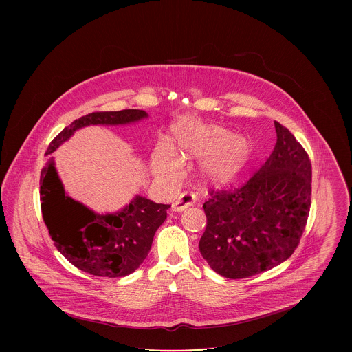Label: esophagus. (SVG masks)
<instances>
[{
  "label": "esophagus",
  "instance_id": "obj_1",
  "mask_svg": "<svg viewBox=\"0 0 352 352\" xmlns=\"http://www.w3.org/2000/svg\"><path fill=\"white\" fill-rule=\"evenodd\" d=\"M195 199H197L195 194H192V192H184L175 201H173L171 210L175 211V212H182L186 208L191 207L195 203Z\"/></svg>",
  "mask_w": 352,
  "mask_h": 352
}]
</instances>
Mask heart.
Instances as JSON below:
<instances>
[{"mask_svg": "<svg viewBox=\"0 0 352 352\" xmlns=\"http://www.w3.org/2000/svg\"><path fill=\"white\" fill-rule=\"evenodd\" d=\"M171 151L157 148L151 164L154 171L164 178H175L181 162L201 159L199 174L212 184H226L240 174L252 154V144L244 135L201 121L184 118L173 128Z\"/></svg>", "mask_w": 352, "mask_h": 352, "instance_id": "1", "label": "heart"}]
</instances>
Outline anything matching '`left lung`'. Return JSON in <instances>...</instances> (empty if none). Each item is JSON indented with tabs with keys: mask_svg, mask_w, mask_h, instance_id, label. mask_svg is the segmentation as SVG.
Wrapping results in <instances>:
<instances>
[{
	"mask_svg": "<svg viewBox=\"0 0 352 352\" xmlns=\"http://www.w3.org/2000/svg\"><path fill=\"white\" fill-rule=\"evenodd\" d=\"M267 162L234 191L210 192L199 251L227 278H245L284 263L300 244L311 204V162L296 137L274 121Z\"/></svg>",
	"mask_w": 352,
	"mask_h": 352,
	"instance_id": "1",
	"label": "left lung"
}]
</instances>
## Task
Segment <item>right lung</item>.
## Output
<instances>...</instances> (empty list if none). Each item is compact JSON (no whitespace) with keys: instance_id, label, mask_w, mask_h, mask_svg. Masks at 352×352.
Segmentation results:
<instances>
[{"instance_id":"right-lung-1","label":"right lung","mask_w":352,"mask_h":352,"mask_svg":"<svg viewBox=\"0 0 352 352\" xmlns=\"http://www.w3.org/2000/svg\"><path fill=\"white\" fill-rule=\"evenodd\" d=\"M148 118L145 111L94 112L71 122L51 141L41 171V208L55 247L85 273L116 278L133 273L151 251L155 231L168 217L170 204L135 195L115 214L100 215L69 198L51 153L78 129L88 125H125Z\"/></svg>"}]
</instances>
